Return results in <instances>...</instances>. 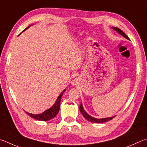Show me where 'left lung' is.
<instances>
[{
    "label": "left lung",
    "instance_id": "obj_1",
    "mask_svg": "<svg viewBox=\"0 0 147 147\" xmlns=\"http://www.w3.org/2000/svg\"><path fill=\"white\" fill-rule=\"evenodd\" d=\"M114 28V29L115 30V31H117V32L119 33V34H121V35H123L124 36V37L126 38H127V39H130L129 38H128V36L125 34V33L123 32L122 30H121L119 28H116V27H114V28ZM79 110H80V112H81V114H83V117L85 118V119H86L88 121H90V122H92V123H105V122H107V121H110V120H111V119H112L113 118H114V117H107V118H104V119H96V118H94V117H91L90 115H89L88 114H87V113L84 111V109H83V105H82V103H81V105H80V107H79Z\"/></svg>",
    "mask_w": 147,
    "mask_h": 147
}]
</instances>
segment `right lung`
<instances>
[{
  "label": "right lung",
  "instance_id": "obj_1",
  "mask_svg": "<svg viewBox=\"0 0 147 147\" xmlns=\"http://www.w3.org/2000/svg\"><path fill=\"white\" fill-rule=\"evenodd\" d=\"M28 28H29V26H28ZM28 28H26L24 30L28 29ZM64 91H65V90H64L60 94V96L58 97V98H57V99L55 105H54L51 108V109L46 110L45 112H44L43 113H42V114H35H35H30V113H28V112H26V114L28 115H30V117L34 118V119H35L38 120V121H49L51 119H52V118L55 117L57 115V113L59 112V109H60L61 97H62V96H63V94Z\"/></svg>",
  "mask_w": 147,
  "mask_h": 147
}]
</instances>
